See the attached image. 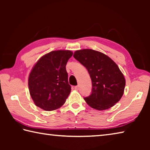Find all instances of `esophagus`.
Instances as JSON below:
<instances>
[{"mask_svg":"<svg viewBox=\"0 0 150 150\" xmlns=\"http://www.w3.org/2000/svg\"><path fill=\"white\" fill-rule=\"evenodd\" d=\"M74 88H75V89L76 91H78L79 88V87L78 85H77V86H75V87Z\"/></svg>","mask_w":150,"mask_h":150,"instance_id":"1","label":"esophagus"}]
</instances>
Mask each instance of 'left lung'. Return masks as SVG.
Segmentation results:
<instances>
[{
  "instance_id": "1",
  "label": "left lung",
  "mask_w": 150,
  "mask_h": 150,
  "mask_svg": "<svg viewBox=\"0 0 150 150\" xmlns=\"http://www.w3.org/2000/svg\"><path fill=\"white\" fill-rule=\"evenodd\" d=\"M73 57L86 67L92 81L91 94L84 98L88 105L103 110L120 100L126 80L113 60L103 53L90 49L76 51Z\"/></svg>"
}]
</instances>
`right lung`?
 Returning <instances> with one entry per match:
<instances>
[{"label": "right lung", "instance_id": "obj_1", "mask_svg": "<svg viewBox=\"0 0 150 150\" xmlns=\"http://www.w3.org/2000/svg\"><path fill=\"white\" fill-rule=\"evenodd\" d=\"M73 52L53 51L35 63L28 77L30 96L37 106L46 111L60 108L71 93L66 64Z\"/></svg>", "mask_w": 150, "mask_h": 150}]
</instances>
